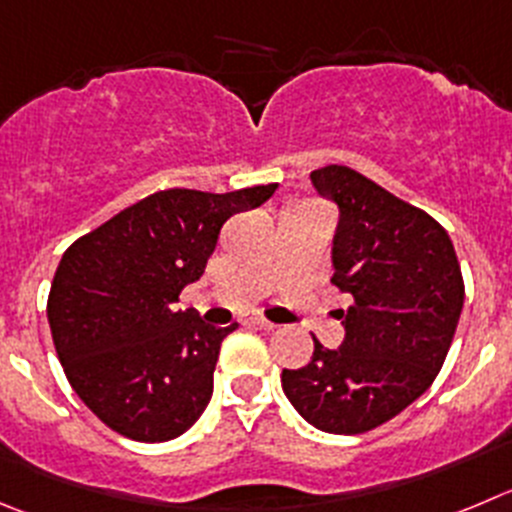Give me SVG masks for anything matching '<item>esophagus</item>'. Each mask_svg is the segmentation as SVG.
<instances>
[{
	"instance_id": "esophagus-1",
	"label": "esophagus",
	"mask_w": 512,
	"mask_h": 512,
	"mask_svg": "<svg viewBox=\"0 0 512 512\" xmlns=\"http://www.w3.org/2000/svg\"><path fill=\"white\" fill-rule=\"evenodd\" d=\"M247 326H255V328H265V331H272V328H275V323H270L267 321V318H262V315H250V318H247Z\"/></svg>"
}]
</instances>
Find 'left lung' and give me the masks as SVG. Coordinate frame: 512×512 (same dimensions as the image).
<instances>
[{
  "label": "left lung",
  "instance_id": "obj_1",
  "mask_svg": "<svg viewBox=\"0 0 512 512\" xmlns=\"http://www.w3.org/2000/svg\"><path fill=\"white\" fill-rule=\"evenodd\" d=\"M341 209L331 283L351 305L336 310L341 348L313 338L303 369H283V391L300 417L331 434L381 427L437 379L455 338L465 283L450 234L424 209L348 166L310 174Z\"/></svg>",
  "mask_w": 512,
  "mask_h": 512
}]
</instances>
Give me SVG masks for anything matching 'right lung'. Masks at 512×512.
<instances>
[{
	"label": "right lung",
	"instance_id": "obj_1",
	"mask_svg": "<svg viewBox=\"0 0 512 512\" xmlns=\"http://www.w3.org/2000/svg\"><path fill=\"white\" fill-rule=\"evenodd\" d=\"M275 189L156 191L65 250L47 321L70 386L105 427L166 442L202 417L219 346L237 323L204 326L197 310L174 303L202 278L222 224Z\"/></svg>",
	"mask_w": 512,
	"mask_h": 512
}]
</instances>
